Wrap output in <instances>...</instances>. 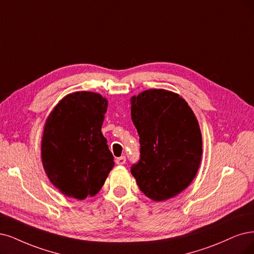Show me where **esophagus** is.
<instances>
[{"label":"esophagus","mask_w":254,"mask_h":254,"mask_svg":"<svg viewBox=\"0 0 254 254\" xmlns=\"http://www.w3.org/2000/svg\"><path fill=\"white\" fill-rule=\"evenodd\" d=\"M126 161H127V158H126L125 156L118 157V158H116V160H115L116 164H118V165H122V164H125V163H126Z\"/></svg>","instance_id":"1"}]
</instances>
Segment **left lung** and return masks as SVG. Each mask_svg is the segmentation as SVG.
<instances>
[{
	"instance_id": "left-lung-1",
	"label": "left lung",
	"mask_w": 254,
	"mask_h": 254,
	"mask_svg": "<svg viewBox=\"0 0 254 254\" xmlns=\"http://www.w3.org/2000/svg\"><path fill=\"white\" fill-rule=\"evenodd\" d=\"M140 158L130 173L146 196L164 201L193 180L202 157V135L193 112L178 94L151 89L132 98Z\"/></svg>"
}]
</instances>
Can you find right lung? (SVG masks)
I'll return each instance as SVG.
<instances>
[{"mask_svg": "<svg viewBox=\"0 0 254 254\" xmlns=\"http://www.w3.org/2000/svg\"><path fill=\"white\" fill-rule=\"evenodd\" d=\"M108 101L97 93L64 97L46 121L42 161L51 183L64 194L95 195L114 166L101 126Z\"/></svg>", "mask_w": 254, "mask_h": 254, "instance_id": "right-lung-1", "label": "right lung"}]
</instances>
